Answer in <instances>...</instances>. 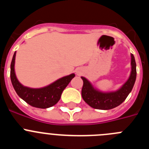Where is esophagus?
<instances>
[{"instance_id":"34e87169","label":"esophagus","mask_w":149,"mask_h":149,"mask_svg":"<svg viewBox=\"0 0 149 149\" xmlns=\"http://www.w3.org/2000/svg\"><path fill=\"white\" fill-rule=\"evenodd\" d=\"M78 73H79V72H78Z\"/></svg>"}]
</instances>
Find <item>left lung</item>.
I'll list each match as a JSON object with an SVG mask.
<instances>
[{"mask_svg":"<svg viewBox=\"0 0 149 149\" xmlns=\"http://www.w3.org/2000/svg\"><path fill=\"white\" fill-rule=\"evenodd\" d=\"M131 72L128 80L123 86L115 92L102 93L93 87L87 79L81 77L83 85L81 95L87 104L98 110H110L120 105L132 90L136 77V65L134 55L131 54Z\"/></svg>","mask_w":149,"mask_h":149,"instance_id":"left-lung-1","label":"left lung"}]
</instances>
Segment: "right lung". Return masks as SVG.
<instances>
[{
  "mask_svg": "<svg viewBox=\"0 0 149 149\" xmlns=\"http://www.w3.org/2000/svg\"><path fill=\"white\" fill-rule=\"evenodd\" d=\"M15 54L14 53L10 65V78L14 89L21 98L26 101L30 106L37 108L45 109L56 104L60 99L62 93L68 86L72 79L74 77V74L58 79L55 82L47 86L39 89H33L24 86L17 79L15 72Z\"/></svg>",
  "mask_w": 149,
  "mask_h": 149,
  "instance_id": "1",
  "label": "right lung"
}]
</instances>
